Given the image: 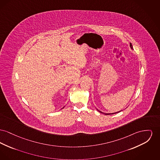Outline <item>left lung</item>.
<instances>
[{"instance_id": "left-lung-1", "label": "left lung", "mask_w": 160, "mask_h": 160, "mask_svg": "<svg viewBox=\"0 0 160 160\" xmlns=\"http://www.w3.org/2000/svg\"><path fill=\"white\" fill-rule=\"evenodd\" d=\"M130 47H131V49H132V50L133 49V46L132 45L131 43H130ZM97 111H98L99 112L102 113H103V114H104V115H111V114H114V113H116L120 112V111H122H122H118V112H116L113 113H104L102 112V111H99V110H98V109H97Z\"/></svg>"}]
</instances>
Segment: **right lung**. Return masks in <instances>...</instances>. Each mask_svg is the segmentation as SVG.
I'll list each match as a JSON object with an SVG mask.
<instances>
[{"label": "right lung", "instance_id": "add662e5", "mask_svg": "<svg viewBox=\"0 0 160 160\" xmlns=\"http://www.w3.org/2000/svg\"><path fill=\"white\" fill-rule=\"evenodd\" d=\"M64 107H65V106H64ZM64 107H63V108H64Z\"/></svg>", "mask_w": 160, "mask_h": 160}]
</instances>
